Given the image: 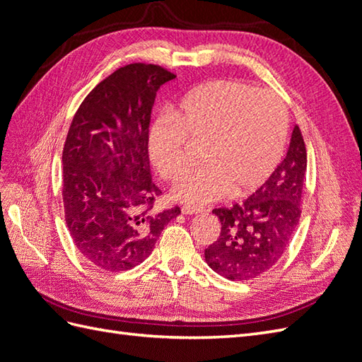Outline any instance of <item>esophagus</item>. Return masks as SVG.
Returning <instances> with one entry per match:
<instances>
[{
    "mask_svg": "<svg viewBox=\"0 0 362 362\" xmlns=\"http://www.w3.org/2000/svg\"><path fill=\"white\" fill-rule=\"evenodd\" d=\"M204 208L201 206H193V205H184L181 208V213L182 214H198V213H202Z\"/></svg>",
    "mask_w": 362,
    "mask_h": 362,
    "instance_id": "34e87169",
    "label": "esophagus"
}]
</instances>
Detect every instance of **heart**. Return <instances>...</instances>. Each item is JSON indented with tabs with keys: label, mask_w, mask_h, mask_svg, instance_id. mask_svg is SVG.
<instances>
[{
	"label": "heart",
	"mask_w": 362,
	"mask_h": 362,
	"mask_svg": "<svg viewBox=\"0 0 362 362\" xmlns=\"http://www.w3.org/2000/svg\"><path fill=\"white\" fill-rule=\"evenodd\" d=\"M288 133V112L270 90H257L235 80H216L194 87L149 128L148 149L164 180L178 178L185 168L187 139L206 140L208 160L175 184L182 202L206 204L229 190L242 196L258 189L279 164Z\"/></svg>",
	"instance_id": "1"
}]
</instances>
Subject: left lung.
<instances>
[{
	"label": "left lung",
	"instance_id": "8db88e82",
	"mask_svg": "<svg viewBox=\"0 0 362 362\" xmlns=\"http://www.w3.org/2000/svg\"><path fill=\"white\" fill-rule=\"evenodd\" d=\"M305 172V141L296 125L287 156L269 180L243 202L213 210L222 229L205 249L206 264L231 281L258 278L275 266L299 223Z\"/></svg>",
	"mask_w": 362,
	"mask_h": 362
}]
</instances>
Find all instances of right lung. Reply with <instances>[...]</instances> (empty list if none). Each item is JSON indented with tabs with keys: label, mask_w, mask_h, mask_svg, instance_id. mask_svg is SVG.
<instances>
[{
	"label": "right lung",
	"mask_w": 362,
	"mask_h": 362,
	"mask_svg": "<svg viewBox=\"0 0 362 362\" xmlns=\"http://www.w3.org/2000/svg\"><path fill=\"white\" fill-rule=\"evenodd\" d=\"M157 64L119 68L84 98L64 141V221L76 249L98 269L124 272L144 262L181 210L152 213L148 134L160 86L173 80Z\"/></svg>",
	"instance_id": "right-lung-1"
}]
</instances>
